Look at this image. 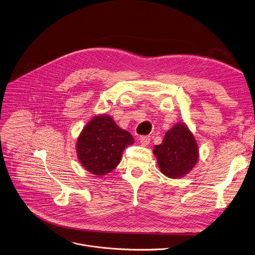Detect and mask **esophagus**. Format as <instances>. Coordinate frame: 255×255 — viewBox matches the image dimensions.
Listing matches in <instances>:
<instances>
[{"label": "esophagus", "instance_id": "obj_1", "mask_svg": "<svg viewBox=\"0 0 255 255\" xmlns=\"http://www.w3.org/2000/svg\"><path fill=\"white\" fill-rule=\"evenodd\" d=\"M150 140H151L150 135H143L139 137V142L143 146H148L150 144Z\"/></svg>", "mask_w": 255, "mask_h": 255}]
</instances>
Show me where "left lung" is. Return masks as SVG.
I'll return each mask as SVG.
<instances>
[{"instance_id": "1", "label": "left lung", "mask_w": 255, "mask_h": 255, "mask_svg": "<svg viewBox=\"0 0 255 255\" xmlns=\"http://www.w3.org/2000/svg\"><path fill=\"white\" fill-rule=\"evenodd\" d=\"M153 152L161 172L170 178H180L187 174L199 159L193 134L183 124L169 129Z\"/></svg>"}]
</instances>
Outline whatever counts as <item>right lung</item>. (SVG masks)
Here are the masks:
<instances>
[{
  "instance_id": "1",
  "label": "right lung",
  "mask_w": 255,
  "mask_h": 255,
  "mask_svg": "<svg viewBox=\"0 0 255 255\" xmlns=\"http://www.w3.org/2000/svg\"><path fill=\"white\" fill-rule=\"evenodd\" d=\"M133 142L132 135L111 118L99 116L81 132L77 142L78 157L86 170L101 176L119 165L123 152Z\"/></svg>"
}]
</instances>
